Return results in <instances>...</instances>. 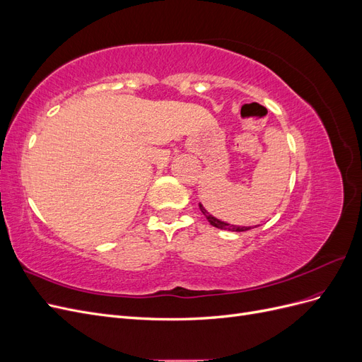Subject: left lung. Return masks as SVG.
Returning <instances> with one entry per match:
<instances>
[{"label":"left lung","mask_w":362,"mask_h":362,"mask_svg":"<svg viewBox=\"0 0 362 362\" xmlns=\"http://www.w3.org/2000/svg\"><path fill=\"white\" fill-rule=\"evenodd\" d=\"M199 208H201L202 214L206 217V221L210 222L213 226L218 228V229H225V231H231V233H245V231H249V229H250V226H235V225H231V223H226V222L218 221V218L213 217L210 213H208L201 204H199ZM252 228H255V226H252Z\"/></svg>","instance_id":"8db88e82"}]
</instances>
